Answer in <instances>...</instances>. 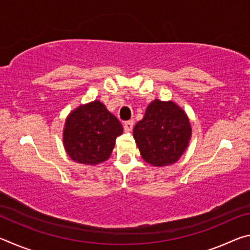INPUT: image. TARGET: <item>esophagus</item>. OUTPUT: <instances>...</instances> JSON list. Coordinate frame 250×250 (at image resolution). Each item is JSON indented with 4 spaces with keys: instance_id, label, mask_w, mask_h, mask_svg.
<instances>
[{
    "instance_id": "obj_1",
    "label": "esophagus",
    "mask_w": 250,
    "mask_h": 250,
    "mask_svg": "<svg viewBox=\"0 0 250 250\" xmlns=\"http://www.w3.org/2000/svg\"><path fill=\"white\" fill-rule=\"evenodd\" d=\"M133 125H134V121H133V120H130V121L125 122L124 128H125V132H130V131L133 129Z\"/></svg>"
}]
</instances>
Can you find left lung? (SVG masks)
Listing matches in <instances>:
<instances>
[{
    "mask_svg": "<svg viewBox=\"0 0 250 250\" xmlns=\"http://www.w3.org/2000/svg\"><path fill=\"white\" fill-rule=\"evenodd\" d=\"M133 138L142 159L161 167L180 160L188 147L192 128L186 112L174 101L154 99L135 125Z\"/></svg>",
    "mask_w": 250,
    "mask_h": 250,
    "instance_id": "8db88e82",
    "label": "left lung"
}]
</instances>
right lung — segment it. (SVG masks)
Instances as JSON below:
<instances>
[{"mask_svg": "<svg viewBox=\"0 0 250 250\" xmlns=\"http://www.w3.org/2000/svg\"><path fill=\"white\" fill-rule=\"evenodd\" d=\"M124 128L100 100L80 104L66 118L62 145L75 162L96 166L112 153Z\"/></svg>", "mask_w": 250, "mask_h": 250, "instance_id": "right-lung-1", "label": "right lung"}]
</instances>
